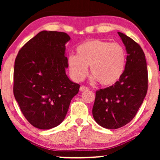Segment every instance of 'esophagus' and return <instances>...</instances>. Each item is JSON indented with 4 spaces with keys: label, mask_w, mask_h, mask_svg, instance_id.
Returning <instances> with one entry per match:
<instances>
[{
    "label": "esophagus",
    "mask_w": 160,
    "mask_h": 160,
    "mask_svg": "<svg viewBox=\"0 0 160 160\" xmlns=\"http://www.w3.org/2000/svg\"><path fill=\"white\" fill-rule=\"evenodd\" d=\"M87 89H89V88L87 87H85L84 85H82V86L80 87V91L82 92V91H85V90H87Z\"/></svg>",
    "instance_id": "1"
}]
</instances>
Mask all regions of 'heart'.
<instances>
[{
  "label": "heart",
  "instance_id": "b5f03b06",
  "mask_svg": "<svg viewBox=\"0 0 160 160\" xmlns=\"http://www.w3.org/2000/svg\"><path fill=\"white\" fill-rule=\"evenodd\" d=\"M76 52V56H69L68 65L72 77L76 81L86 76L88 66L92 80L103 86L116 84L123 75L127 52L119 43L92 39L78 45Z\"/></svg>",
  "mask_w": 160,
  "mask_h": 160
}]
</instances>
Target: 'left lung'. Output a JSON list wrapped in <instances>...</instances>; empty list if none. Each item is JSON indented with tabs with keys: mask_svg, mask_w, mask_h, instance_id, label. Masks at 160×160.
I'll use <instances>...</instances> for the list:
<instances>
[{
	"mask_svg": "<svg viewBox=\"0 0 160 160\" xmlns=\"http://www.w3.org/2000/svg\"><path fill=\"white\" fill-rule=\"evenodd\" d=\"M118 34L128 53L125 70L116 84L96 91L92 108L95 122L106 129H118L129 123L148 90V69L143 49L125 34Z\"/></svg>",
	"mask_w": 160,
	"mask_h": 160,
	"instance_id": "1",
	"label": "left lung"
}]
</instances>
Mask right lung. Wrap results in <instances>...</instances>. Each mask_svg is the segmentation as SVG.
Listing matches in <instances>:
<instances>
[{"instance_id": "right-lung-1", "label": "right lung", "mask_w": 160, "mask_h": 160, "mask_svg": "<svg viewBox=\"0 0 160 160\" xmlns=\"http://www.w3.org/2000/svg\"><path fill=\"white\" fill-rule=\"evenodd\" d=\"M70 39L65 32L43 30L21 48L15 59L14 98L24 117L36 128L59 125L79 90L80 85L65 73V43Z\"/></svg>"}]
</instances>
